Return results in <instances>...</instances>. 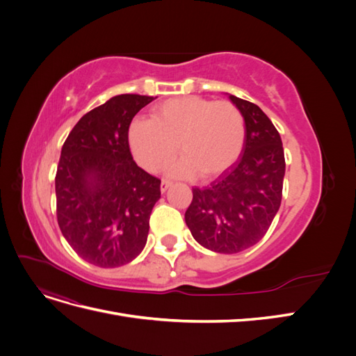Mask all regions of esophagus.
Returning <instances> with one entry per match:
<instances>
[{
    "label": "esophagus",
    "instance_id": "34e87169",
    "mask_svg": "<svg viewBox=\"0 0 356 356\" xmlns=\"http://www.w3.org/2000/svg\"><path fill=\"white\" fill-rule=\"evenodd\" d=\"M170 186H172V182H170V181H168V179H161V184H160V190H161V193H165Z\"/></svg>",
    "mask_w": 356,
    "mask_h": 356
}]
</instances>
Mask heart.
Wrapping results in <instances>:
<instances>
[{
  "mask_svg": "<svg viewBox=\"0 0 356 356\" xmlns=\"http://www.w3.org/2000/svg\"><path fill=\"white\" fill-rule=\"evenodd\" d=\"M245 141L242 113L229 101L213 102L200 96L168 99L152 110L149 120L129 129V145L136 161L157 172L177 154L172 177L213 178L238 160Z\"/></svg>",
  "mask_w": 356,
  "mask_h": 356,
  "instance_id": "obj_1",
  "label": "heart"
}]
</instances>
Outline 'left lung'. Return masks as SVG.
Returning a JSON list of instances; mask_svg holds the SVG:
<instances>
[{"mask_svg": "<svg viewBox=\"0 0 356 356\" xmlns=\"http://www.w3.org/2000/svg\"><path fill=\"white\" fill-rule=\"evenodd\" d=\"M245 120L242 156L209 187L193 188L186 222L202 246L220 254L248 250L281 207L285 157L281 135L260 106L229 95Z\"/></svg>", "mask_w": 356, "mask_h": 356, "instance_id": "8db88e82", "label": "left lung"}]
</instances>
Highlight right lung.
<instances>
[{
    "mask_svg": "<svg viewBox=\"0 0 356 356\" xmlns=\"http://www.w3.org/2000/svg\"><path fill=\"white\" fill-rule=\"evenodd\" d=\"M153 96L117 95L84 114L62 147L55 178L58 224L83 260L118 267L143 252L160 179L139 168L129 126Z\"/></svg>",
    "mask_w": 356,
    "mask_h": 356,
    "instance_id": "obj_1",
    "label": "right lung"
}]
</instances>
